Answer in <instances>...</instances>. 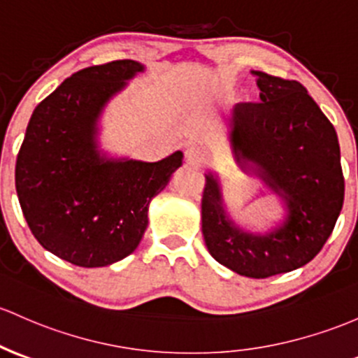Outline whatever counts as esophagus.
<instances>
[{"mask_svg": "<svg viewBox=\"0 0 358 358\" xmlns=\"http://www.w3.org/2000/svg\"><path fill=\"white\" fill-rule=\"evenodd\" d=\"M185 158L194 164H206L209 161V152L206 148L199 146V144H190L185 149Z\"/></svg>", "mask_w": 358, "mask_h": 358, "instance_id": "obj_1", "label": "esophagus"}]
</instances>
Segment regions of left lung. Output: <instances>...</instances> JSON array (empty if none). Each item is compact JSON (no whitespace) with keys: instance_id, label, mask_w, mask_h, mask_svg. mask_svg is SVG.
I'll return each mask as SVG.
<instances>
[{"instance_id":"1","label":"left lung","mask_w":358,"mask_h":358,"mask_svg":"<svg viewBox=\"0 0 358 358\" xmlns=\"http://www.w3.org/2000/svg\"><path fill=\"white\" fill-rule=\"evenodd\" d=\"M262 103H239L229 120L234 161L282 199L284 221L265 233L239 227L224 207L215 173L206 175L202 234L221 265L251 278L292 272L320 253L343 207L345 180L335 127L299 81L262 71Z\"/></svg>"}]
</instances>
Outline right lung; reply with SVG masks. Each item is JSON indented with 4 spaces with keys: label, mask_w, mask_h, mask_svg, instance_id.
I'll use <instances>...</instances> for the list:
<instances>
[{
    "label": "right lung",
    "mask_w": 358,
    "mask_h": 358,
    "mask_svg": "<svg viewBox=\"0 0 358 358\" xmlns=\"http://www.w3.org/2000/svg\"><path fill=\"white\" fill-rule=\"evenodd\" d=\"M144 69L124 59L78 71L27 125L15 168L20 206L35 239L73 265L129 257L148 227L149 202L182 166V151L146 163L112 158L98 144L103 108Z\"/></svg>",
    "instance_id": "1"
}]
</instances>
